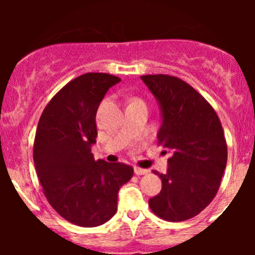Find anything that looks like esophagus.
Returning a JSON list of instances; mask_svg holds the SVG:
<instances>
[{
  "mask_svg": "<svg viewBox=\"0 0 255 255\" xmlns=\"http://www.w3.org/2000/svg\"><path fill=\"white\" fill-rule=\"evenodd\" d=\"M147 172H148L147 169H141V168H137V166L134 168V174L135 175H145L147 174Z\"/></svg>",
  "mask_w": 255,
  "mask_h": 255,
  "instance_id": "esophagus-1",
  "label": "esophagus"
}]
</instances>
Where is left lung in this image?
<instances>
[{
  "instance_id": "obj_1",
  "label": "left lung",
  "mask_w": 255,
  "mask_h": 255,
  "mask_svg": "<svg viewBox=\"0 0 255 255\" xmlns=\"http://www.w3.org/2000/svg\"><path fill=\"white\" fill-rule=\"evenodd\" d=\"M160 110L157 139L171 152L159 174L162 191L148 200L158 217L182 222L200 213L217 194L228 147L217 114L203 96L170 75L140 77Z\"/></svg>"
}]
</instances>
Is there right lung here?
I'll return each instance as SVG.
<instances>
[{
    "label": "right lung",
    "instance_id": "obj_1",
    "mask_svg": "<svg viewBox=\"0 0 255 255\" xmlns=\"http://www.w3.org/2000/svg\"><path fill=\"white\" fill-rule=\"evenodd\" d=\"M120 81L107 73L75 78L49 102L38 122L33 160L44 194L61 217L79 227L109 221L120 188L133 176L131 166L95 160L91 153L98 107Z\"/></svg>",
    "mask_w": 255,
    "mask_h": 255
}]
</instances>
